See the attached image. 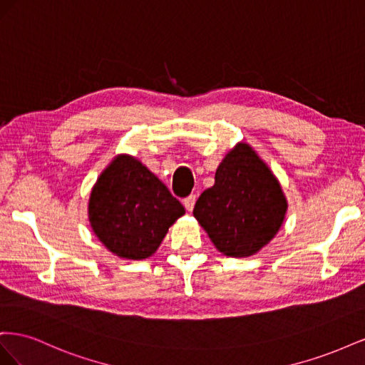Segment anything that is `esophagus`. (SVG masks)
<instances>
[{
  "label": "esophagus",
  "instance_id": "obj_1",
  "mask_svg": "<svg viewBox=\"0 0 365 365\" xmlns=\"http://www.w3.org/2000/svg\"><path fill=\"white\" fill-rule=\"evenodd\" d=\"M195 202H196V195H190V196H187L185 200L182 201V204H184V207L189 210V212H192L193 210V207H195Z\"/></svg>",
  "mask_w": 365,
  "mask_h": 365
}]
</instances>
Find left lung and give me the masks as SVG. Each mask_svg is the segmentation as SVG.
<instances>
[{
  "mask_svg": "<svg viewBox=\"0 0 365 365\" xmlns=\"http://www.w3.org/2000/svg\"><path fill=\"white\" fill-rule=\"evenodd\" d=\"M288 202L280 182L247 143H237L196 201L193 216L230 257H250L280 230Z\"/></svg>",
  "mask_w": 365,
  "mask_h": 365,
  "instance_id": "8db88e82",
  "label": "left lung"
}]
</instances>
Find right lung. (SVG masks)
Returning a JSON list of instances; mask_svg holds the SVG:
<instances>
[{
    "label": "right lung",
    "mask_w": 365,
    "mask_h": 365,
    "mask_svg": "<svg viewBox=\"0 0 365 365\" xmlns=\"http://www.w3.org/2000/svg\"><path fill=\"white\" fill-rule=\"evenodd\" d=\"M184 213L168 187L130 155L111 161L97 178L88 202L94 235L115 256L129 260L150 257Z\"/></svg>",
    "instance_id": "right-lung-1"
}]
</instances>
